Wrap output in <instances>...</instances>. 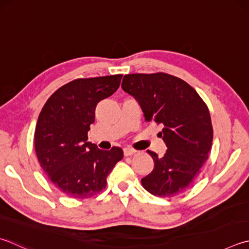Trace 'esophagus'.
I'll return each mask as SVG.
<instances>
[{
  "label": "esophagus",
  "mask_w": 249,
  "mask_h": 249,
  "mask_svg": "<svg viewBox=\"0 0 249 249\" xmlns=\"http://www.w3.org/2000/svg\"><path fill=\"white\" fill-rule=\"evenodd\" d=\"M136 153V150H134L132 148H124V156L128 157V156H133Z\"/></svg>",
  "instance_id": "esophagus-1"
}]
</instances>
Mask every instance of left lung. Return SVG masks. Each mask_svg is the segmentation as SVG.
<instances>
[{
    "mask_svg": "<svg viewBox=\"0 0 249 249\" xmlns=\"http://www.w3.org/2000/svg\"><path fill=\"white\" fill-rule=\"evenodd\" d=\"M122 88L138 101L144 120L162 126L166 151L148 150L155 168L142 178L143 188L159 197L186 191L208 160L213 139L209 109L186 81L165 73L128 74Z\"/></svg>",
    "mask_w": 249,
    "mask_h": 249,
    "instance_id": "left-lung-1",
    "label": "left lung"
}]
</instances>
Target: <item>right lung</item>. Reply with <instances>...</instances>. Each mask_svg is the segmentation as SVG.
<instances>
[{
	"mask_svg": "<svg viewBox=\"0 0 249 249\" xmlns=\"http://www.w3.org/2000/svg\"><path fill=\"white\" fill-rule=\"evenodd\" d=\"M122 74L78 78L62 86L48 99L35 130L40 165L58 191L71 198H90L107 187V176L123 150L106 151L87 142L99 102L120 87Z\"/></svg>",
	"mask_w": 249,
	"mask_h": 249,
	"instance_id": "add662e5",
	"label": "right lung"
}]
</instances>
